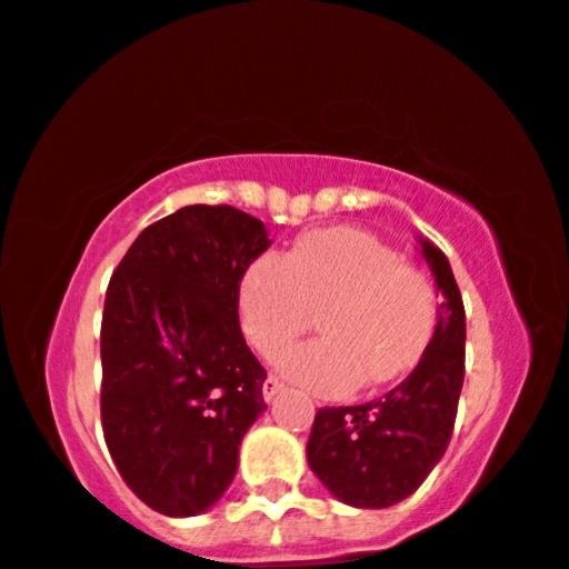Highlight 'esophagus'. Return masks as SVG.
Returning <instances> with one entry per match:
<instances>
[{
	"instance_id": "obj_1",
	"label": "esophagus",
	"mask_w": 569,
	"mask_h": 569,
	"mask_svg": "<svg viewBox=\"0 0 569 569\" xmlns=\"http://www.w3.org/2000/svg\"><path fill=\"white\" fill-rule=\"evenodd\" d=\"M280 391H283V383H280L278 378H272V376L264 378V383H262L264 401H272V399H276V393H280Z\"/></svg>"
}]
</instances>
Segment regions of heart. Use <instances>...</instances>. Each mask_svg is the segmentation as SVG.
<instances>
[{
  "label": "heart",
  "instance_id": "1",
  "mask_svg": "<svg viewBox=\"0 0 569 569\" xmlns=\"http://www.w3.org/2000/svg\"><path fill=\"white\" fill-rule=\"evenodd\" d=\"M318 315L322 338L280 357L293 383L343 397L412 372L438 328L426 272L355 228L305 233L286 254L262 251L239 278V320L262 357H278Z\"/></svg>",
  "mask_w": 569,
  "mask_h": 569
}]
</instances>
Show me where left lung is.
Wrapping results in <instances>:
<instances>
[{
    "label": "left lung",
    "instance_id": "left-lung-1",
    "mask_svg": "<svg viewBox=\"0 0 569 569\" xmlns=\"http://www.w3.org/2000/svg\"><path fill=\"white\" fill-rule=\"evenodd\" d=\"M422 254L443 293L426 357L386 397L315 415L307 462L343 505L383 509L407 499L443 457L455 430L465 380V305L443 251L422 241Z\"/></svg>",
    "mask_w": 569,
    "mask_h": 569
}]
</instances>
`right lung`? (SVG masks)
Returning a JSON list of instances; mask_svg holds the SVG:
<instances>
[{
  "mask_svg": "<svg viewBox=\"0 0 569 569\" xmlns=\"http://www.w3.org/2000/svg\"><path fill=\"white\" fill-rule=\"evenodd\" d=\"M270 247L231 204H191L143 228L107 286L102 430L120 478L168 517L210 509L268 372L239 326V278Z\"/></svg>",
  "mask_w": 569,
  "mask_h": 569,
  "instance_id": "add662e5",
  "label": "right lung"
}]
</instances>
